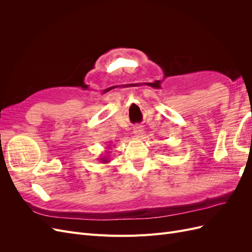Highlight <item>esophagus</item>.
I'll use <instances>...</instances> for the list:
<instances>
[{"label":"esophagus","mask_w":252,"mask_h":252,"mask_svg":"<svg viewBox=\"0 0 252 252\" xmlns=\"http://www.w3.org/2000/svg\"><path fill=\"white\" fill-rule=\"evenodd\" d=\"M133 134H134L135 136H138V138H140V136H142V134H143V128H142L141 126L134 127V129H133Z\"/></svg>","instance_id":"obj_1"}]
</instances>
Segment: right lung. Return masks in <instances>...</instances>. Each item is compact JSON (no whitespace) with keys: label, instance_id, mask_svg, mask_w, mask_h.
Wrapping results in <instances>:
<instances>
[{"label":"right lung","instance_id":"1","mask_svg":"<svg viewBox=\"0 0 252 252\" xmlns=\"http://www.w3.org/2000/svg\"><path fill=\"white\" fill-rule=\"evenodd\" d=\"M100 161L102 162V163H108L109 162V158H107V157H103V158H100Z\"/></svg>","mask_w":252,"mask_h":252}]
</instances>
